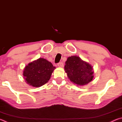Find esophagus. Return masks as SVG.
I'll use <instances>...</instances> for the list:
<instances>
[{
    "label": "esophagus",
    "instance_id": "34e87169",
    "mask_svg": "<svg viewBox=\"0 0 122 122\" xmlns=\"http://www.w3.org/2000/svg\"><path fill=\"white\" fill-rule=\"evenodd\" d=\"M57 65L59 67H60V68L63 67V63H62V62H59V63H57Z\"/></svg>",
    "mask_w": 122,
    "mask_h": 122
}]
</instances>
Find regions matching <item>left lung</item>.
Listing matches in <instances>:
<instances>
[{"mask_svg":"<svg viewBox=\"0 0 122 122\" xmlns=\"http://www.w3.org/2000/svg\"><path fill=\"white\" fill-rule=\"evenodd\" d=\"M65 71L70 81L77 86L86 85L94 78V71L92 66L77 55L68 57L65 62Z\"/></svg>","mask_w":122,"mask_h":122,"instance_id":"1","label":"left lung"}]
</instances>
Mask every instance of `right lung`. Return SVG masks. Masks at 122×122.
<instances>
[{
    "instance_id": "right-lung-1",
    "label": "right lung",
    "mask_w": 122,
    "mask_h": 122,
    "mask_svg": "<svg viewBox=\"0 0 122 122\" xmlns=\"http://www.w3.org/2000/svg\"><path fill=\"white\" fill-rule=\"evenodd\" d=\"M55 68L51 62L40 57L26 65L22 75L27 83L38 88L48 82Z\"/></svg>"
}]
</instances>
